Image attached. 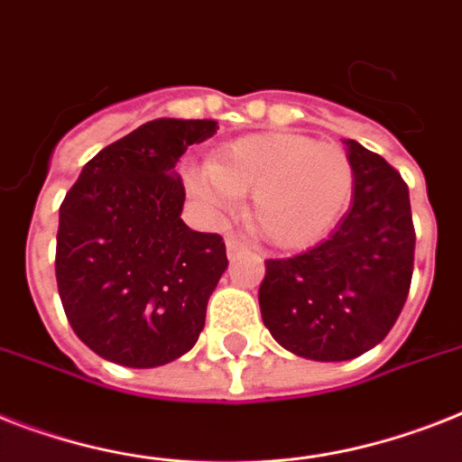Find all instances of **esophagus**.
<instances>
[{"instance_id":"1","label":"esophagus","mask_w":462,"mask_h":462,"mask_svg":"<svg viewBox=\"0 0 462 462\" xmlns=\"http://www.w3.org/2000/svg\"><path fill=\"white\" fill-rule=\"evenodd\" d=\"M244 246H246V244H244L239 237H235V235H227V237H225V249H227L230 256L235 254V251H242Z\"/></svg>"}]
</instances>
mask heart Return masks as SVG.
I'll list each match as a JSON object with an SVG mask.
<instances>
[{"instance_id": "obj_1", "label": "heart", "mask_w": 462, "mask_h": 462, "mask_svg": "<svg viewBox=\"0 0 462 462\" xmlns=\"http://www.w3.org/2000/svg\"><path fill=\"white\" fill-rule=\"evenodd\" d=\"M182 178L213 216L251 194L254 227L284 249L318 242L354 194V166L341 146L287 133L242 137L213 153L208 166H187Z\"/></svg>"}]
</instances>
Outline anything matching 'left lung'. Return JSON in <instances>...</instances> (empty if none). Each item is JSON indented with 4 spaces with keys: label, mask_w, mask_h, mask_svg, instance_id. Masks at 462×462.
Masks as SVG:
<instances>
[{
    "label": "left lung",
    "mask_w": 462,
    "mask_h": 462,
    "mask_svg": "<svg viewBox=\"0 0 462 462\" xmlns=\"http://www.w3.org/2000/svg\"><path fill=\"white\" fill-rule=\"evenodd\" d=\"M351 208L325 242L265 261L258 303L280 346L310 361H348L393 328L413 277L415 227L408 185L356 140Z\"/></svg>",
    "instance_id": "1"
}]
</instances>
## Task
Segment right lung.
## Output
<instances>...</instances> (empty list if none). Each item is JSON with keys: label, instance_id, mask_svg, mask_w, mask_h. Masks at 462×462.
Listing matches in <instances>:
<instances>
[{"label": "right lung", "instance_id": "right-lung-1", "mask_svg": "<svg viewBox=\"0 0 462 462\" xmlns=\"http://www.w3.org/2000/svg\"><path fill=\"white\" fill-rule=\"evenodd\" d=\"M216 121L159 118L88 161L59 208L56 284L70 328L127 367L175 361L197 344L206 303L227 268L220 235L180 213V156Z\"/></svg>", "mask_w": 462, "mask_h": 462}]
</instances>
